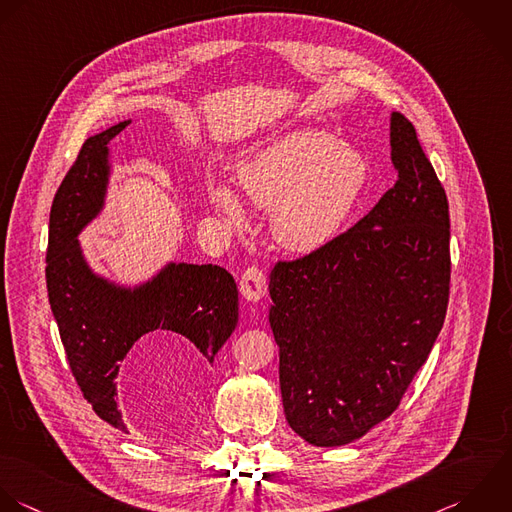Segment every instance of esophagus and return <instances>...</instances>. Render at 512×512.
<instances>
[{"mask_svg":"<svg viewBox=\"0 0 512 512\" xmlns=\"http://www.w3.org/2000/svg\"><path fill=\"white\" fill-rule=\"evenodd\" d=\"M267 293V279L265 273L259 267H249L245 269L241 277V295L247 301H261Z\"/></svg>","mask_w":512,"mask_h":512,"instance_id":"34e87169","label":"esophagus"}]
</instances>
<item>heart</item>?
Here are the masks:
<instances>
[{"label":"heart","instance_id":"obj_1","mask_svg":"<svg viewBox=\"0 0 512 512\" xmlns=\"http://www.w3.org/2000/svg\"><path fill=\"white\" fill-rule=\"evenodd\" d=\"M237 179L253 205L271 209V233L279 245L313 253L341 233L367 187L369 163L323 131L297 129L257 149L241 163ZM209 197L227 221H247L231 185L213 181Z\"/></svg>","mask_w":512,"mask_h":512}]
</instances>
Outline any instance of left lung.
<instances>
[{
    "label": "left lung",
    "instance_id": "8db88e82",
    "mask_svg": "<svg viewBox=\"0 0 512 512\" xmlns=\"http://www.w3.org/2000/svg\"><path fill=\"white\" fill-rule=\"evenodd\" d=\"M391 157L399 179L357 225L271 271L285 417L315 447L353 443L391 417L445 323L449 201L397 111Z\"/></svg>",
    "mask_w": 512,
    "mask_h": 512
}]
</instances>
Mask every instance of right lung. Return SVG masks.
<instances>
[{"label":"right lung","mask_w":512,"mask_h":512,"mask_svg":"<svg viewBox=\"0 0 512 512\" xmlns=\"http://www.w3.org/2000/svg\"><path fill=\"white\" fill-rule=\"evenodd\" d=\"M129 123L119 121L85 139L53 197L45 257L49 305L71 373L93 411L119 431L127 427L115 379L143 335H181L213 365L239 319L235 279L219 265L171 261L135 287L113 283L89 267L77 235L103 209L109 141Z\"/></svg>","instance_id":"obj_1"}]
</instances>
